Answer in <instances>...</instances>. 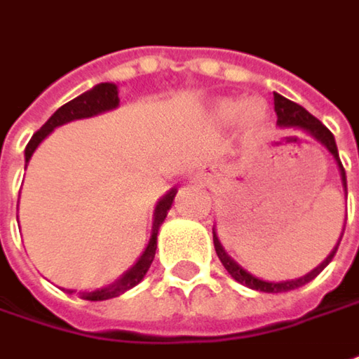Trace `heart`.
<instances>
[{
  "label": "heart",
  "mask_w": 359,
  "mask_h": 359,
  "mask_svg": "<svg viewBox=\"0 0 359 359\" xmlns=\"http://www.w3.org/2000/svg\"><path fill=\"white\" fill-rule=\"evenodd\" d=\"M212 115L218 123H230L236 117V123L242 129H254L258 127L266 117V109L260 101L256 99H244V101H234V99H218L212 109Z\"/></svg>",
  "instance_id": "heart-1"
}]
</instances>
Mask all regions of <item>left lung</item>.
Wrapping results in <instances>:
<instances>
[{
	"label": "left lung",
	"instance_id": "left-lung-1",
	"mask_svg": "<svg viewBox=\"0 0 359 359\" xmlns=\"http://www.w3.org/2000/svg\"><path fill=\"white\" fill-rule=\"evenodd\" d=\"M274 111H276V125L282 127V129H296L304 133V135H308V137H312L314 141H318L322 147H326L327 153L334 156V161H336V165H338V170H340V177H341V184H344V191H346V170L341 167L340 163V155H338V147H336V139H334V135L330 133V130L314 117V115H310L302 105H298V103H294L290 99H286V97H282V95L274 93ZM348 194V192H346ZM212 241H215V250H217L218 258H220V262L222 266L226 268V272H229L232 278L236 280V282H241L244 286H248V288H252V290H260V292H268V294H278V292H290L296 290V288H300L304 284H308L310 280H314L324 268H326L330 262H332V258H334V254L338 250V244H336V248L332 250V252L327 254V258L322 262V264L314 268L310 274H306L302 278L298 280H286V282H268V280L262 278H256L254 274H250L248 270H244L232 256H230L226 250H224V246H222V242L218 238L217 229H212Z\"/></svg>",
	"mask_w": 359,
	"mask_h": 359
}]
</instances>
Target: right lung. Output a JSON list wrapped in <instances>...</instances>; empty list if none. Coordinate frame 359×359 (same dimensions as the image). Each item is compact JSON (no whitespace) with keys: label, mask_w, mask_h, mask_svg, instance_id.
Masks as SVG:
<instances>
[{"label":"right lung","mask_w":359,"mask_h":359,"mask_svg":"<svg viewBox=\"0 0 359 359\" xmlns=\"http://www.w3.org/2000/svg\"><path fill=\"white\" fill-rule=\"evenodd\" d=\"M118 107V89L115 83H99L95 85L93 89L85 91L79 97H75L73 101H69L63 107H59L55 113L49 117V121L45 123L41 129L37 130L32 137V141L27 142L25 147V165L29 163V158L35 153V149L39 147V142L43 141L45 137L49 133H53L57 127L65 125V123H71V121H77V118H89L99 115V113H105V111H111V109H117ZM177 196V189H170V191L156 203L155 206V215H153V230H151V238H149V244L144 248V252L141 254V258L137 260V264L129 268L123 276L118 280H115L113 284H109L105 288H99V290L93 292H79V296L83 300H91V302H101V300H109V298H117L121 294H125L127 290H130L133 286H137L144 274L149 272V268L155 260L156 252V236H158V229L161 224L165 222L168 210L172 206V201Z\"/></svg>","instance_id":"add662e5"}]
</instances>
